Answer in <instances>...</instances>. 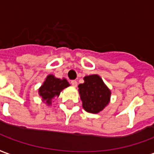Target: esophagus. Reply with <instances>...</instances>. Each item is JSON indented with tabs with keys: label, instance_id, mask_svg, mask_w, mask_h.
<instances>
[{
	"label": "esophagus",
	"instance_id": "obj_1",
	"mask_svg": "<svg viewBox=\"0 0 154 154\" xmlns=\"http://www.w3.org/2000/svg\"><path fill=\"white\" fill-rule=\"evenodd\" d=\"M71 85L73 87H77V81L76 80H72L71 81Z\"/></svg>",
	"mask_w": 154,
	"mask_h": 154
}]
</instances>
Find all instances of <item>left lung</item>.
Masks as SVG:
<instances>
[{
  "mask_svg": "<svg viewBox=\"0 0 154 154\" xmlns=\"http://www.w3.org/2000/svg\"><path fill=\"white\" fill-rule=\"evenodd\" d=\"M79 85V94L83 108L89 113L102 112L110 103L112 92L98 75H86Z\"/></svg>",
  "mask_w": 154,
  "mask_h": 154,
  "instance_id": "8db88e82",
  "label": "left lung"
}]
</instances>
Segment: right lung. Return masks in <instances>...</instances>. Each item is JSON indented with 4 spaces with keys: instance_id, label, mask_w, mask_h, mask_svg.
Returning <instances> with one entry per match:
<instances>
[{
    "instance_id": "1",
    "label": "right lung",
    "mask_w": 154,
    "mask_h": 154,
    "mask_svg": "<svg viewBox=\"0 0 154 154\" xmlns=\"http://www.w3.org/2000/svg\"><path fill=\"white\" fill-rule=\"evenodd\" d=\"M69 86V82L65 78L61 79L55 77L53 75H48L38 88V94L41 96L42 102L50 106L54 97H59L60 92Z\"/></svg>"
}]
</instances>
